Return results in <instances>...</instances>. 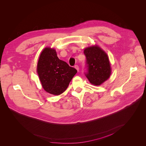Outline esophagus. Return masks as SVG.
I'll return each instance as SVG.
<instances>
[{
  "instance_id": "esophagus-1",
  "label": "esophagus",
  "mask_w": 146,
  "mask_h": 146,
  "mask_svg": "<svg viewBox=\"0 0 146 146\" xmlns=\"http://www.w3.org/2000/svg\"><path fill=\"white\" fill-rule=\"evenodd\" d=\"M74 68L77 70V72H79V67L78 65H75V66H74Z\"/></svg>"
}]
</instances>
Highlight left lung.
Segmentation results:
<instances>
[{"label":"left lung","instance_id":"obj_1","mask_svg":"<svg viewBox=\"0 0 146 146\" xmlns=\"http://www.w3.org/2000/svg\"><path fill=\"white\" fill-rule=\"evenodd\" d=\"M87 72L85 73L89 81L95 86H100L108 80L111 74L109 57L98 46L84 48Z\"/></svg>","mask_w":146,"mask_h":146}]
</instances>
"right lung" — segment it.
I'll use <instances>...</instances> for the list:
<instances>
[{"label": "right lung", "mask_w": 146, "mask_h": 146, "mask_svg": "<svg viewBox=\"0 0 146 146\" xmlns=\"http://www.w3.org/2000/svg\"><path fill=\"white\" fill-rule=\"evenodd\" d=\"M77 70L60 60L56 50L46 47L38 59L37 72L44 90L50 94L63 93L77 73Z\"/></svg>", "instance_id": "add662e5"}]
</instances>
